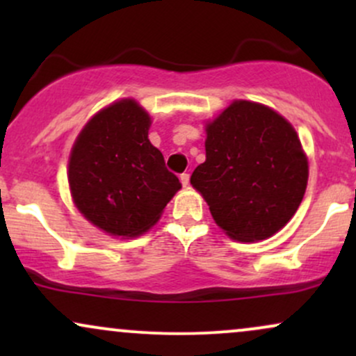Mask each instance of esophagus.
<instances>
[{
  "mask_svg": "<svg viewBox=\"0 0 356 356\" xmlns=\"http://www.w3.org/2000/svg\"><path fill=\"white\" fill-rule=\"evenodd\" d=\"M189 179H191V175L187 174V172L181 174V182H182V186H184V187H187V186H189Z\"/></svg>",
  "mask_w": 356,
  "mask_h": 356,
  "instance_id": "obj_1",
  "label": "esophagus"
}]
</instances>
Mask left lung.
Masks as SVG:
<instances>
[{
	"instance_id": "obj_1",
	"label": "left lung",
	"mask_w": 356,
	"mask_h": 356,
	"mask_svg": "<svg viewBox=\"0 0 356 356\" xmlns=\"http://www.w3.org/2000/svg\"><path fill=\"white\" fill-rule=\"evenodd\" d=\"M206 134V162L192 172V187L229 238H271L295 216L308 184L296 130L266 105L234 100Z\"/></svg>"
}]
</instances>
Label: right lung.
<instances>
[{"label": "right lung", "instance_id": "obj_1", "mask_svg": "<svg viewBox=\"0 0 356 356\" xmlns=\"http://www.w3.org/2000/svg\"><path fill=\"white\" fill-rule=\"evenodd\" d=\"M150 117L136 100L100 110L81 129L68 162L75 206L93 226L120 238L144 234L181 189L149 140Z\"/></svg>", "mask_w": 356, "mask_h": 356}]
</instances>
